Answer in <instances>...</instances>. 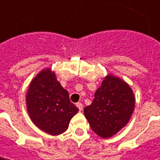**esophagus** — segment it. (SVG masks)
<instances>
[{
	"label": "esophagus",
	"mask_w": 160,
	"mask_h": 160,
	"mask_svg": "<svg viewBox=\"0 0 160 160\" xmlns=\"http://www.w3.org/2000/svg\"><path fill=\"white\" fill-rule=\"evenodd\" d=\"M76 106L78 107V108H79V110H80V111L82 110V108H83V105H82L81 103H80V102H79V103H77V104H76Z\"/></svg>",
	"instance_id": "34e87169"
}]
</instances>
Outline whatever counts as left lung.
Returning <instances> with one entry per match:
<instances>
[{"instance_id": "1", "label": "left lung", "mask_w": 160, "mask_h": 160, "mask_svg": "<svg viewBox=\"0 0 160 160\" xmlns=\"http://www.w3.org/2000/svg\"><path fill=\"white\" fill-rule=\"evenodd\" d=\"M94 96L92 103L84 108V115L98 136L111 138L132 116L136 103L134 92L126 81L108 74Z\"/></svg>"}]
</instances>
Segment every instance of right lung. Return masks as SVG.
<instances>
[{
	"mask_svg": "<svg viewBox=\"0 0 160 160\" xmlns=\"http://www.w3.org/2000/svg\"><path fill=\"white\" fill-rule=\"evenodd\" d=\"M26 107L33 124L52 136L65 132L79 111L52 68L43 69L32 80L26 93Z\"/></svg>",
	"mask_w": 160,
	"mask_h": 160,
	"instance_id": "1",
	"label": "right lung"
}]
</instances>
